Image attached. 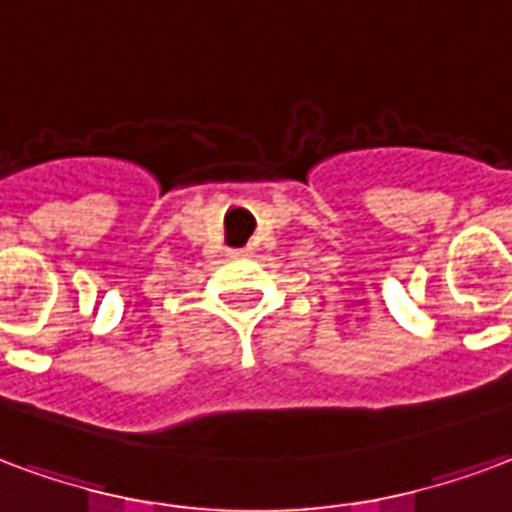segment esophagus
I'll list each match as a JSON object with an SVG mask.
<instances>
[{
  "label": "esophagus",
  "mask_w": 512,
  "mask_h": 512,
  "mask_svg": "<svg viewBox=\"0 0 512 512\" xmlns=\"http://www.w3.org/2000/svg\"><path fill=\"white\" fill-rule=\"evenodd\" d=\"M236 255H238V252H236Z\"/></svg>",
  "instance_id": "1"
}]
</instances>
